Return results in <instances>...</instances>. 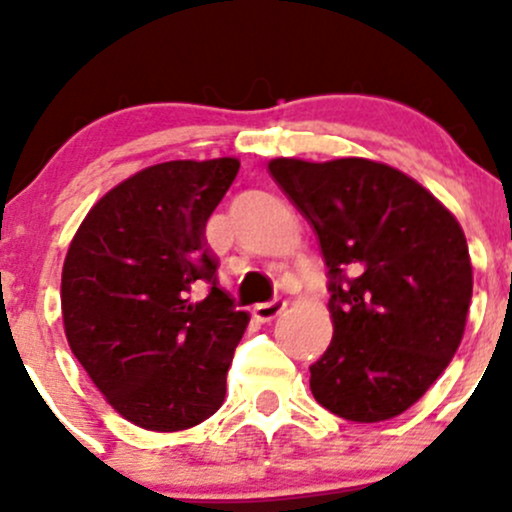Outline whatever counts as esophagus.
Listing matches in <instances>:
<instances>
[{"label":"esophagus","instance_id":"34e87169","mask_svg":"<svg viewBox=\"0 0 512 512\" xmlns=\"http://www.w3.org/2000/svg\"><path fill=\"white\" fill-rule=\"evenodd\" d=\"M284 308H286V301L274 298V301H269V303H257L255 308H252V315H255L260 322H269L284 313Z\"/></svg>","mask_w":512,"mask_h":512}]
</instances>
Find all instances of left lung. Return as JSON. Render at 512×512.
Instances as JSON below:
<instances>
[{
    "instance_id": "obj_1",
    "label": "left lung",
    "mask_w": 512,
    "mask_h": 512,
    "mask_svg": "<svg viewBox=\"0 0 512 512\" xmlns=\"http://www.w3.org/2000/svg\"><path fill=\"white\" fill-rule=\"evenodd\" d=\"M269 173L310 221L330 274L334 334L313 397L356 424L419 402L462 342L472 262L460 223L402 170L368 158H274Z\"/></svg>"
}]
</instances>
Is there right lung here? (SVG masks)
Listing matches in <instances>:
<instances>
[{
    "mask_svg": "<svg viewBox=\"0 0 512 512\" xmlns=\"http://www.w3.org/2000/svg\"><path fill=\"white\" fill-rule=\"evenodd\" d=\"M238 158L149 166L98 199L62 269L64 334L117 414L146 431H185L226 397L248 327L219 289L204 240ZM199 280L210 284L191 301Z\"/></svg>",
    "mask_w": 512,
    "mask_h": 512,
    "instance_id": "1",
    "label": "right lung"
}]
</instances>
